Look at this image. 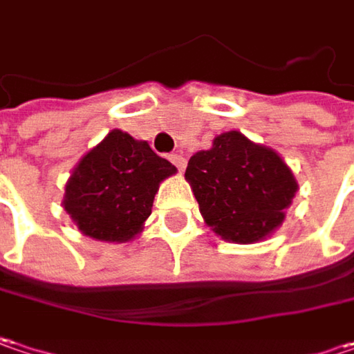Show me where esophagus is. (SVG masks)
<instances>
[{"mask_svg": "<svg viewBox=\"0 0 354 354\" xmlns=\"http://www.w3.org/2000/svg\"><path fill=\"white\" fill-rule=\"evenodd\" d=\"M170 160H172V164L176 166L178 170H184L186 168V158L182 154H170Z\"/></svg>", "mask_w": 354, "mask_h": 354, "instance_id": "esophagus-1", "label": "esophagus"}]
</instances>
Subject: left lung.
<instances>
[{"mask_svg": "<svg viewBox=\"0 0 354 354\" xmlns=\"http://www.w3.org/2000/svg\"><path fill=\"white\" fill-rule=\"evenodd\" d=\"M204 222L223 239L254 243L273 234L291 206L297 180L283 158L241 132H222L186 168Z\"/></svg>", "mask_w": 354, "mask_h": 354, "instance_id": "8db88e82", "label": "left lung"}]
</instances>
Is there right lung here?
<instances>
[{
    "label": "right lung",
    "mask_w": 354,
    "mask_h": 354,
    "mask_svg": "<svg viewBox=\"0 0 354 354\" xmlns=\"http://www.w3.org/2000/svg\"><path fill=\"white\" fill-rule=\"evenodd\" d=\"M176 166L160 158L147 140L115 129L73 170L63 207L81 234L99 241H131L142 232L162 180Z\"/></svg>",
    "instance_id": "add662e5"
}]
</instances>
